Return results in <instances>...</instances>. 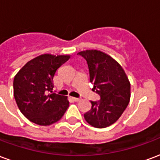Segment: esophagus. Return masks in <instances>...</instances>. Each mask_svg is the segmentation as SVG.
Returning a JSON list of instances; mask_svg holds the SVG:
<instances>
[{"instance_id": "esophagus-1", "label": "esophagus", "mask_w": 160, "mask_h": 160, "mask_svg": "<svg viewBox=\"0 0 160 160\" xmlns=\"http://www.w3.org/2000/svg\"><path fill=\"white\" fill-rule=\"evenodd\" d=\"M72 99H73L74 102H79L80 100V98H72Z\"/></svg>"}]
</instances>
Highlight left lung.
Masks as SVG:
<instances>
[{
  "instance_id": "obj_1",
  "label": "left lung",
  "mask_w": 160,
  "mask_h": 160,
  "mask_svg": "<svg viewBox=\"0 0 160 160\" xmlns=\"http://www.w3.org/2000/svg\"><path fill=\"white\" fill-rule=\"evenodd\" d=\"M78 55L86 59L90 81L100 100L92 102V108L84 114L86 122L96 128H105L116 122L127 108L131 85L125 71L111 57L100 51L88 50Z\"/></svg>"
}]
</instances>
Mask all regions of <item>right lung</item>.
<instances>
[{
    "instance_id": "right-lung-1",
    "label": "right lung",
    "mask_w": 160,
    "mask_h": 160,
    "mask_svg": "<svg viewBox=\"0 0 160 160\" xmlns=\"http://www.w3.org/2000/svg\"><path fill=\"white\" fill-rule=\"evenodd\" d=\"M69 56L43 54L21 68L13 80L14 98L21 113L31 122L50 125L61 119L69 106L64 96L53 92V77Z\"/></svg>"
}]
</instances>
